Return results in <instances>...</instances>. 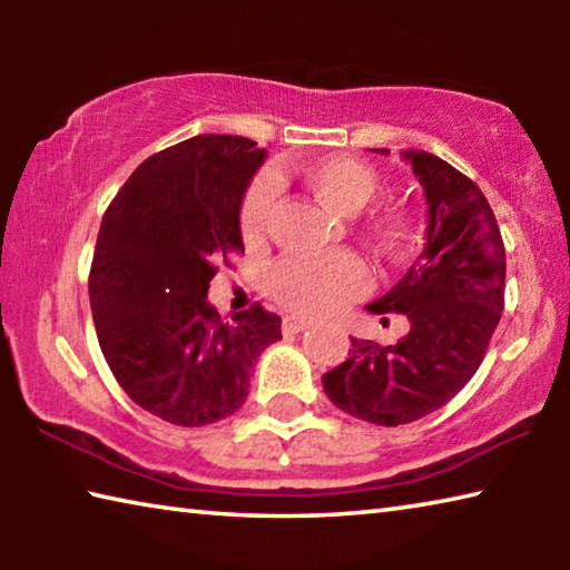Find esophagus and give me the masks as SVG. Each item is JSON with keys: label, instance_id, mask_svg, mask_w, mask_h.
I'll use <instances>...</instances> for the list:
<instances>
[{"label": "esophagus", "instance_id": "34e87169", "mask_svg": "<svg viewBox=\"0 0 570 570\" xmlns=\"http://www.w3.org/2000/svg\"><path fill=\"white\" fill-rule=\"evenodd\" d=\"M308 326H312V324L304 322V320H294V316H286L282 330H284V334H298V332H306Z\"/></svg>", "mask_w": 570, "mask_h": 570}]
</instances>
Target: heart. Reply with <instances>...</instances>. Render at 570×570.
<instances>
[{
	"label": "heart",
	"instance_id": "obj_1",
	"mask_svg": "<svg viewBox=\"0 0 570 570\" xmlns=\"http://www.w3.org/2000/svg\"><path fill=\"white\" fill-rule=\"evenodd\" d=\"M296 178L340 214H356L377 196L382 180L366 163L346 156H330L304 163ZM274 210V193L266 180H256L246 190L238 210V230L246 246L266 238ZM366 230L387 258H402L410 248V220L400 210H377L366 218ZM372 286V274L352 250L326 256H286L268 272V292L288 312L306 320L336 314Z\"/></svg>",
	"mask_w": 570,
	"mask_h": 570
}]
</instances>
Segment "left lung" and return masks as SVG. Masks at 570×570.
I'll return each instance as SVG.
<instances>
[{
  "instance_id": "8db88e82",
  "label": "left lung",
  "mask_w": 570,
  "mask_h": 570,
  "mask_svg": "<svg viewBox=\"0 0 570 570\" xmlns=\"http://www.w3.org/2000/svg\"><path fill=\"white\" fill-rule=\"evenodd\" d=\"M404 158L424 186L428 244L402 282L366 308L404 314L410 332L390 346L352 340L350 360L322 377L336 407L384 428L420 420L465 387L505 304V246L488 198L432 153Z\"/></svg>"
}]
</instances>
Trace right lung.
I'll list each match as a JSON object with an SVG mask.
<instances>
[{
	"mask_svg": "<svg viewBox=\"0 0 570 570\" xmlns=\"http://www.w3.org/2000/svg\"><path fill=\"white\" fill-rule=\"evenodd\" d=\"M264 158L240 135H196L142 160L102 216L88 288L105 362L138 407L180 428L230 417L282 340L258 302L224 322L206 298L218 264L244 254L238 210Z\"/></svg>",
	"mask_w": 570,
	"mask_h": 570,
	"instance_id": "right-lung-1",
	"label": "right lung"
}]
</instances>
